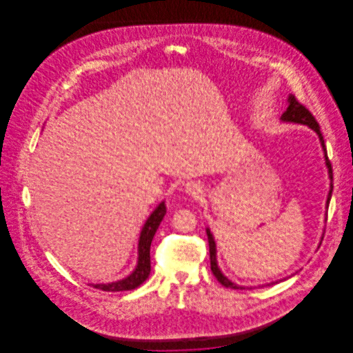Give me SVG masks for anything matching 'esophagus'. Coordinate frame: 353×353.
Instances as JSON below:
<instances>
[{
	"label": "esophagus",
	"mask_w": 353,
	"mask_h": 353,
	"mask_svg": "<svg viewBox=\"0 0 353 353\" xmlns=\"http://www.w3.org/2000/svg\"><path fill=\"white\" fill-rule=\"evenodd\" d=\"M187 192L189 194H198L199 193V188L194 183H189V184H187Z\"/></svg>",
	"instance_id": "obj_1"
}]
</instances>
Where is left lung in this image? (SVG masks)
Listing matches in <instances>:
<instances>
[{"instance_id": "left-lung-1", "label": "left lung", "mask_w": 353, "mask_h": 353, "mask_svg": "<svg viewBox=\"0 0 353 353\" xmlns=\"http://www.w3.org/2000/svg\"><path fill=\"white\" fill-rule=\"evenodd\" d=\"M281 120L286 121V122H295V123L307 125V126H309L312 130H314L315 132L319 136V140H321V143H322L323 151H324V158H325V164L328 166V173H330V180H333L332 164H330V159H328V155H327V149H325V145H324V139H323L322 132H321V128H319V123L316 122L314 116L307 110V107L304 105H301L294 94H290V97H289V105H288L285 112L283 113ZM332 189H333V185H332V183H330V194H328V199H327V207L330 205ZM207 234H208V242H210V270H212L213 275L217 279L218 283H221V284L225 286V288L234 289V290H239V289L242 290V289H245L243 286L233 284L232 281H230L228 279L225 278V275L218 269L217 260H216V243H214V240H213V236H212V233H210V228H207ZM272 284H275V283H271V284H268V285H272ZM251 289H252V288H251Z\"/></svg>"}]
</instances>
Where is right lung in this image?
I'll list each match as a JSON object with an SVG mask.
<instances>
[{"label": "right lung", "mask_w": 353, "mask_h": 353, "mask_svg": "<svg viewBox=\"0 0 353 353\" xmlns=\"http://www.w3.org/2000/svg\"><path fill=\"white\" fill-rule=\"evenodd\" d=\"M166 207L164 202L159 204L158 208L151 213L150 217L148 218L146 223L143 225V231L140 234L139 241V261L136 266L135 271L128 275V278L111 283V284H93V288L103 290V292H125V290H132L137 286L141 285L146 279L150 275V246L151 241L155 236L160 222L165 216Z\"/></svg>", "instance_id": "add662e5"}]
</instances>
